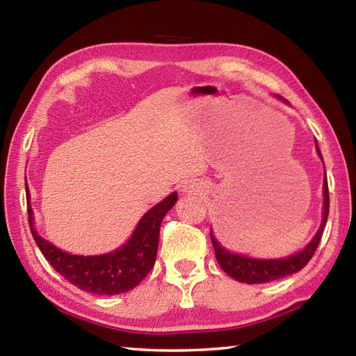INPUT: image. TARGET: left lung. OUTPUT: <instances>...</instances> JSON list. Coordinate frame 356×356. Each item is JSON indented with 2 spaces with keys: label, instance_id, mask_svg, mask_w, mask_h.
<instances>
[{
  "label": "left lung",
  "instance_id": "8db88e82",
  "mask_svg": "<svg viewBox=\"0 0 356 356\" xmlns=\"http://www.w3.org/2000/svg\"><path fill=\"white\" fill-rule=\"evenodd\" d=\"M317 146V141H316ZM317 152L321 155V150L317 146ZM322 159V155H321ZM323 220L322 225L318 227L317 234L314 238L311 240V243L306 246L303 251L297 252V254H292L284 259H272V261H267V259H251L246 256L240 254H232V252L226 251L222 246L216 242L213 232L210 231V238H212V245L215 250L216 261H218L220 267L225 270L231 278L237 280L240 282H246V284H261V282H270L280 278H284L292 273L300 272L301 268L305 267L306 264L311 261V257L314 256L318 243H321L322 234L325 225H327L328 218V210H330V195H328V182L327 176L323 180Z\"/></svg>",
  "mask_w": 356,
  "mask_h": 356
}]
</instances>
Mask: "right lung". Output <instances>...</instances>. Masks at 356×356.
<instances>
[{
  "label": "right lung",
  "mask_w": 356,
  "mask_h": 356,
  "mask_svg": "<svg viewBox=\"0 0 356 356\" xmlns=\"http://www.w3.org/2000/svg\"><path fill=\"white\" fill-rule=\"evenodd\" d=\"M29 229L42 254L56 272L70 284L84 292L97 295H118L129 292L146 278L152 270L159 248L160 225L163 216L177 201V193H171L166 200L156 204L138 222L134 236L122 248L102 256H75L61 251L34 229L33 209L29 206L26 186Z\"/></svg>",
  "instance_id": "right-lung-1"
}]
</instances>
